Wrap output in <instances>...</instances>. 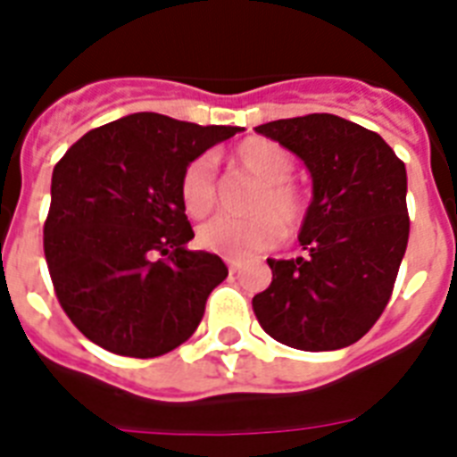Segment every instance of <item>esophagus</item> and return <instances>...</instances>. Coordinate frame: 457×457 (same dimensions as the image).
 <instances>
[{"label": "esophagus", "instance_id": "esophagus-1", "mask_svg": "<svg viewBox=\"0 0 457 457\" xmlns=\"http://www.w3.org/2000/svg\"><path fill=\"white\" fill-rule=\"evenodd\" d=\"M228 268H229V272H237L239 263H237V261H232V258H228Z\"/></svg>", "mask_w": 457, "mask_h": 457}]
</instances>
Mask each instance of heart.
<instances>
[{"label":"heart","instance_id":"obj_1","mask_svg":"<svg viewBox=\"0 0 457 457\" xmlns=\"http://www.w3.org/2000/svg\"><path fill=\"white\" fill-rule=\"evenodd\" d=\"M239 168L251 172L261 182L253 194L251 218H213L199 228V242L222 258H246L258 251H268L282 242L303 222L305 194L292 179V152L265 137H249L239 142L232 154ZM179 201L189 218H204L218 201V178L211 156L194 158L179 178Z\"/></svg>","mask_w":457,"mask_h":457}]
</instances>
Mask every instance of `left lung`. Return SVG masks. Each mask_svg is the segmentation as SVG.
<instances>
[{
    "label": "left lung",
    "mask_w": 457,
    "mask_h": 457,
    "mask_svg": "<svg viewBox=\"0 0 457 457\" xmlns=\"http://www.w3.org/2000/svg\"><path fill=\"white\" fill-rule=\"evenodd\" d=\"M301 158L312 199L303 256L268 258L272 282L253 312L272 339L299 351H337L370 332L394 292L408 246L405 163L377 132L332 113L258 125Z\"/></svg>",
    "instance_id": "1"
}]
</instances>
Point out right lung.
<instances>
[{"label":"right lung","instance_id":"obj_1","mask_svg":"<svg viewBox=\"0 0 457 457\" xmlns=\"http://www.w3.org/2000/svg\"><path fill=\"white\" fill-rule=\"evenodd\" d=\"M239 130L132 113L82 135L54 165L46 268L61 308L96 346L156 358L199 327L228 265L187 249L179 178Z\"/></svg>","mask_w":457,"mask_h":457}]
</instances>
